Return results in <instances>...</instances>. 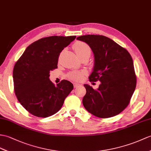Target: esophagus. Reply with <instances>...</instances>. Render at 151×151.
Returning <instances> with one entry per match:
<instances>
[{"instance_id": "esophagus-1", "label": "esophagus", "mask_w": 151, "mask_h": 151, "mask_svg": "<svg viewBox=\"0 0 151 151\" xmlns=\"http://www.w3.org/2000/svg\"><path fill=\"white\" fill-rule=\"evenodd\" d=\"M80 86V84H79V83H74V87H75V88H76V87H78Z\"/></svg>"}]
</instances>
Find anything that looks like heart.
<instances>
[{"instance_id":"heart-1","label":"heart","mask_w":151,"mask_h":151,"mask_svg":"<svg viewBox=\"0 0 151 151\" xmlns=\"http://www.w3.org/2000/svg\"><path fill=\"white\" fill-rule=\"evenodd\" d=\"M73 48H74L76 54L78 55L79 58L87 54L91 55V52L89 45H87L85 42H76L73 45ZM86 72L85 71H74L69 73L67 77L69 79L73 80V81H78V80L82 79V76L84 74H86Z\"/></svg>"}]
</instances>
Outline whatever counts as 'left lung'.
Instances as JSON below:
<instances>
[{
	"label": "left lung",
	"instance_id": "8db88e82",
	"mask_svg": "<svg viewBox=\"0 0 151 151\" xmlns=\"http://www.w3.org/2000/svg\"><path fill=\"white\" fill-rule=\"evenodd\" d=\"M85 42L94 53V66L89 81L101 82L98 89L85 84L83 105L101 118L120 114L128 106L136 88V76L130 53L103 35H87L76 38Z\"/></svg>",
	"mask_w": 151,
	"mask_h": 151
}]
</instances>
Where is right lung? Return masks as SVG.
<instances>
[{"label":"right lung","mask_w":151,"mask_h":151,"mask_svg":"<svg viewBox=\"0 0 151 151\" xmlns=\"http://www.w3.org/2000/svg\"><path fill=\"white\" fill-rule=\"evenodd\" d=\"M76 36H51L30 44L14 65V91L20 104L29 113L46 118L57 113L73 89L63 80L55 86L50 73L57 69L60 53Z\"/></svg>","instance_id":"obj_1"}]
</instances>
